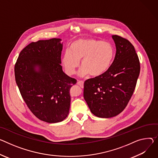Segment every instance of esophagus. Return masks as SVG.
Listing matches in <instances>:
<instances>
[{"mask_svg":"<svg viewBox=\"0 0 158 158\" xmlns=\"http://www.w3.org/2000/svg\"><path fill=\"white\" fill-rule=\"evenodd\" d=\"M77 84L79 85H80L81 88H83L84 87V81H78Z\"/></svg>","mask_w":158,"mask_h":158,"instance_id":"esophagus-1","label":"esophagus"}]
</instances>
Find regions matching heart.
<instances>
[{
    "label": "heart",
    "mask_w": 158,
    "mask_h": 158,
    "mask_svg": "<svg viewBox=\"0 0 158 158\" xmlns=\"http://www.w3.org/2000/svg\"><path fill=\"white\" fill-rule=\"evenodd\" d=\"M114 56L113 46L96 39H79L71 44L62 57V64L68 75H73L79 67L81 76L90 74L98 77L104 74L110 66Z\"/></svg>",
    "instance_id": "obj_1"
}]
</instances>
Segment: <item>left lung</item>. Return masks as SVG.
<instances>
[{
  "label": "left lung",
  "instance_id": "1",
  "mask_svg": "<svg viewBox=\"0 0 158 158\" xmlns=\"http://www.w3.org/2000/svg\"><path fill=\"white\" fill-rule=\"evenodd\" d=\"M112 38L116 46L113 62L102 75L84 82V98L91 111L100 118H111L127 106L140 74V62L134 47L118 35Z\"/></svg>",
  "mask_w": 158,
  "mask_h": 158
}]
</instances>
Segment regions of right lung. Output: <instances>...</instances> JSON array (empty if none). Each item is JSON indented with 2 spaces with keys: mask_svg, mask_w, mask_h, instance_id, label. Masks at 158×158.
<instances>
[{
  "mask_svg": "<svg viewBox=\"0 0 158 158\" xmlns=\"http://www.w3.org/2000/svg\"><path fill=\"white\" fill-rule=\"evenodd\" d=\"M60 41L31 43L21 50L14 66L16 82L27 106L47 123L62 122L68 116L70 89L77 82L62 70Z\"/></svg>",
  "mask_w": 158,
  "mask_h": 158,
  "instance_id": "right-lung-1",
  "label": "right lung"
}]
</instances>
